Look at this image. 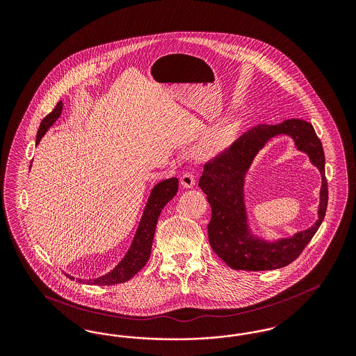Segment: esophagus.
I'll return each instance as SVG.
<instances>
[{"label": "esophagus", "instance_id": "esophagus-1", "mask_svg": "<svg viewBox=\"0 0 356 356\" xmlns=\"http://www.w3.org/2000/svg\"><path fill=\"white\" fill-rule=\"evenodd\" d=\"M180 183H181V186H184V188H193L196 180H195V176H193L191 172H186V173L181 176Z\"/></svg>", "mask_w": 356, "mask_h": 356}]
</instances>
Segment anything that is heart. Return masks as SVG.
Segmentation results:
<instances>
[{
  "instance_id": "heart-1",
  "label": "heart",
  "mask_w": 356,
  "mask_h": 356,
  "mask_svg": "<svg viewBox=\"0 0 356 356\" xmlns=\"http://www.w3.org/2000/svg\"><path fill=\"white\" fill-rule=\"evenodd\" d=\"M232 135H234L232 127L229 124H221L220 127L209 132L196 145L195 154L203 159H211V157L219 156L224 151H227V148L231 145Z\"/></svg>"
}]
</instances>
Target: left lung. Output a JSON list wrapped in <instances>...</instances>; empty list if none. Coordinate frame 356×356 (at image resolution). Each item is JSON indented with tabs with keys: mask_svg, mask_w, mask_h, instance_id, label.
I'll return each mask as SVG.
<instances>
[{
	"mask_svg": "<svg viewBox=\"0 0 356 356\" xmlns=\"http://www.w3.org/2000/svg\"><path fill=\"white\" fill-rule=\"evenodd\" d=\"M289 135L298 150L307 153L323 175L318 220L308 230L275 242L254 237L248 224L243 183L255 154L275 135ZM322 143L314 127L305 120H284L280 124H260L240 136L229 149L204 165L199 186L212 209L208 224L209 244L215 254L234 270L268 271L286 267L303 252L322 224L328 188Z\"/></svg>",
	"mask_w": 356,
	"mask_h": 356,
	"instance_id": "left-lung-1",
	"label": "left lung"
}]
</instances>
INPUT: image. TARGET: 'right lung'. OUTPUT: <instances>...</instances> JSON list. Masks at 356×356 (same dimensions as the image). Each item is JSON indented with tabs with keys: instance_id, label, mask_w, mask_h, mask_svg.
I'll list each match as a JSON object with an SVG mask.
<instances>
[{
	"instance_id": "obj_1",
	"label": "right lung",
	"mask_w": 356,
	"mask_h": 356,
	"mask_svg": "<svg viewBox=\"0 0 356 356\" xmlns=\"http://www.w3.org/2000/svg\"><path fill=\"white\" fill-rule=\"evenodd\" d=\"M61 112H63V102H57V105L54 106L51 113L41 121L37 132L35 144L40 143L42 136L47 134V131L56 122V120L61 116ZM177 189H179V180L176 177L163 180L153 186L148 202L145 204L141 220L138 222L132 244L119 264L112 271L102 275L100 277L89 279V280H84V279H76V280L79 283L90 284V286H113V284L124 283L132 279L136 273L147 264L151 256L153 236H154L159 216L163 208L165 207V204L172 200L173 196L177 193ZM67 276L69 279L74 280L73 276L70 275Z\"/></svg>"
}]
</instances>
